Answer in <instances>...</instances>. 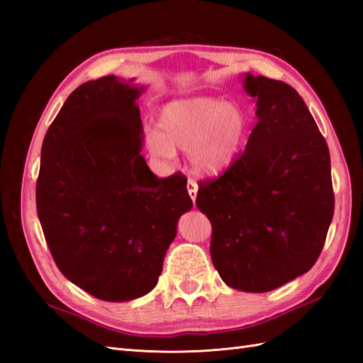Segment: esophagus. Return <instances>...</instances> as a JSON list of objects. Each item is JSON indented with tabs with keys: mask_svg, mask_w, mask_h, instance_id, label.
I'll list each match as a JSON object with an SVG mask.
<instances>
[{
	"mask_svg": "<svg viewBox=\"0 0 363 363\" xmlns=\"http://www.w3.org/2000/svg\"><path fill=\"white\" fill-rule=\"evenodd\" d=\"M188 192H189V195H191L192 201L195 203L196 192H199V184H196L194 180H189V182H188Z\"/></svg>",
	"mask_w": 363,
	"mask_h": 363,
	"instance_id": "34e87169",
	"label": "esophagus"
}]
</instances>
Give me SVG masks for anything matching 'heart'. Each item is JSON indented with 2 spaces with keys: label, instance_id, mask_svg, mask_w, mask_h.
<instances>
[{
  "label": "heart",
  "instance_id": "1",
  "mask_svg": "<svg viewBox=\"0 0 363 363\" xmlns=\"http://www.w3.org/2000/svg\"><path fill=\"white\" fill-rule=\"evenodd\" d=\"M157 130L147 133L152 155L172 157L175 150L189 151L196 172L216 177L232 167L244 150L250 116L242 107L219 98H180L160 108Z\"/></svg>",
  "mask_w": 363,
  "mask_h": 363
}]
</instances>
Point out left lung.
Instances as JSON below:
<instances>
[{
  "label": "left lung",
  "instance_id": "left-lung-1",
  "mask_svg": "<svg viewBox=\"0 0 363 363\" xmlns=\"http://www.w3.org/2000/svg\"><path fill=\"white\" fill-rule=\"evenodd\" d=\"M257 124L242 155L200 182L196 207L212 224L219 276L244 292H269L309 271L335 212L330 152L292 86L245 74Z\"/></svg>",
  "mask_w": 363,
  "mask_h": 363
}]
</instances>
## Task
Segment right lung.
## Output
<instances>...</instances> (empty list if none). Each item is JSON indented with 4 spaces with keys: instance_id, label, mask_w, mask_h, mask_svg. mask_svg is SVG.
<instances>
[{
    "instance_id": "1",
    "label": "right lung",
    "mask_w": 363,
    "mask_h": 363,
    "mask_svg": "<svg viewBox=\"0 0 363 363\" xmlns=\"http://www.w3.org/2000/svg\"><path fill=\"white\" fill-rule=\"evenodd\" d=\"M144 91L115 75L83 83L42 144L36 207L51 256L104 301L156 286L179 218L192 207L184 175L159 179L140 155Z\"/></svg>"
}]
</instances>
